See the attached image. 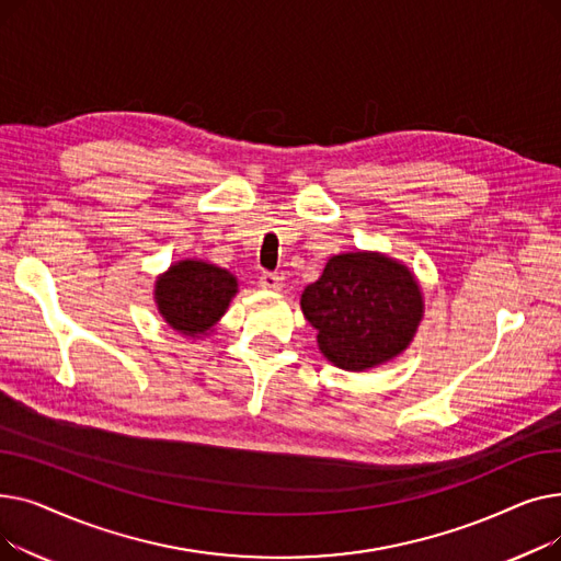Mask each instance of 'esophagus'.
Returning a JSON list of instances; mask_svg holds the SVG:
<instances>
[{"mask_svg": "<svg viewBox=\"0 0 561 561\" xmlns=\"http://www.w3.org/2000/svg\"><path fill=\"white\" fill-rule=\"evenodd\" d=\"M259 286L268 288V290H282L284 288V277L277 273H261Z\"/></svg>", "mask_w": 561, "mask_h": 561, "instance_id": "obj_1", "label": "esophagus"}]
</instances>
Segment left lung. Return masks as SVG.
I'll use <instances>...</instances> for the list:
<instances>
[{"label":"left lung","instance_id":"obj_1","mask_svg":"<svg viewBox=\"0 0 561 561\" xmlns=\"http://www.w3.org/2000/svg\"><path fill=\"white\" fill-rule=\"evenodd\" d=\"M305 318L334 366L366 370L385 364L414 339L423 318L421 288L402 263L370 252L332 256L302 293Z\"/></svg>","mask_w":561,"mask_h":561}]
</instances>
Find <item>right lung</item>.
Returning a JSON list of instances; mask_svg holds the SVG:
<instances>
[{"instance_id":"right-lung-1","label":"right lung","mask_w":561,"mask_h":561,"mask_svg":"<svg viewBox=\"0 0 561 561\" xmlns=\"http://www.w3.org/2000/svg\"><path fill=\"white\" fill-rule=\"evenodd\" d=\"M236 277L214 263L180 261L159 277L157 305L159 313L176 332L195 336L209 332L227 311L236 296Z\"/></svg>"}]
</instances>
